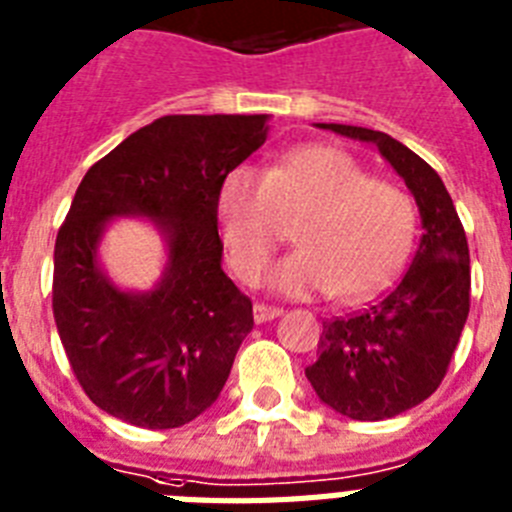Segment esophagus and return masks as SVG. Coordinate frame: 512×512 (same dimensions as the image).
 I'll use <instances>...</instances> for the list:
<instances>
[{"mask_svg": "<svg viewBox=\"0 0 512 512\" xmlns=\"http://www.w3.org/2000/svg\"><path fill=\"white\" fill-rule=\"evenodd\" d=\"M277 316H282V308L266 306V303H256V306H253V322L256 324L272 322V319H277Z\"/></svg>", "mask_w": 512, "mask_h": 512, "instance_id": "34e87169", "label": "esophagus"}]
</instances>
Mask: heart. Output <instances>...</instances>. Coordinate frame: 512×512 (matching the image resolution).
Listing matches in <instances>:
<instances>
[{
  "label": "heart",
  "instance_id": "b5f03b06",
  "mask_svg": "<svg viewBox=\"0 0 512 512\" xmlns=\"http://www.w3.org/2000/svg\"><path fill=\"white\" fill-rule=\"evenodd\" d=\"M219 227L243 282H256L295 225L298 251L274 266L269 285L285 295L332 293L363 301L408 261L416 209L398 185L374 180L348 151L303 146L256 172L235 167L219 185Z\"/></svg>",
  "mask_w": 512,
  "mask_h": 512
}]
</instances>
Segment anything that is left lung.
I'll return each instance as SVG.
<instances>
[{"instance_id": "obj_1", "label": "left lung", "mask_w": 512, "mask_h": 512, "mask_svg": "<svg viewBox=\"0 0 512 512\" xmlns=\"http://www.w3.org/2000/svg\"><path fill=\"white\" fill-rule=\"evenodd\" d=\"M319 128L374 143L416 198L424 227L398 285L361 314L324 322L319 358L306 369L332 411L382 421L424 403L445 379L471 306L466 230L445 183L408 146L356 125Z\"/></svg>"}]
</instances>
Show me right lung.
<instances>
[{
  "mask_svg": "<svg viewBox=\"0 0 512 512\" xmlns=\"http://www.w3.org/2000/svg\"><path fill=\"white\" fill-rule=\"evenodd\" d=\"M266 114H167L86 172L54 243L52 308L83 392L109 416L175 429L209 408L253 327L251 298L222 272L219 185L266 141ZM146 216L168 238L149 294L100 272L108 219Z\"/></svg>",
  "mask_w": 512,
  "mask_h": 512,
  "instance_id": "add662e5",
  "label": "right lung"
}]
</instances>
